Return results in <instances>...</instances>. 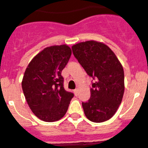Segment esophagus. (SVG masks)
<instances>
[{
  "mask_svg": "<svg viewBox=\"0 0 148 148\" xmlns=\"http://www.w3.org/2000/svg\"><path fill=\"white\" fill-rule=\"evenodd\" d=\"M77 92H78V89H75V90H74V94H75V95H77Z\"/></svg>",
  "mask_w": 148,
  "mask_h": 148,
  "instance_id": "1",
  "label": "esophagus"
}]
</instances>
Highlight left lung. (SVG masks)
<instances>
[{
  "label": "left lung",
  "mask_w": 148,
  "mask_h": 148,
  "mask_svg": "<svg viewBox=\"0 0 148 148\" xmlns=\"http://www.w3.org/2000/svg\"><path fill=\"white\" fill-rule=\"evenodd\" d=\"M73 54L87 74L95 79L90 98L82 103L90 121L100 123L110 119L116 112L124 92L123 66L112 50L95 40L79 42L71 47Z\"/></svg>",
  "instance_id": "left-lung-1"
}]
</instances>
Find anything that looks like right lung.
<instances>
[{"label":"right lung","mask_w":148,"mask_h":148,"mask_svg":"<svg viewBox=\"0 0 148 148\" xmlns=\"http://www.w3.org/2000/svg\"><path fill=\"white\" fill-rule=\"evenodd\" d=\"M71 55L68 45L44 48L27 66L21 82L24 95L33 114L53 122L64 117L74 94L66 91L61 71Z\"/></svg>","instance_id":"1"}]
</instances>
